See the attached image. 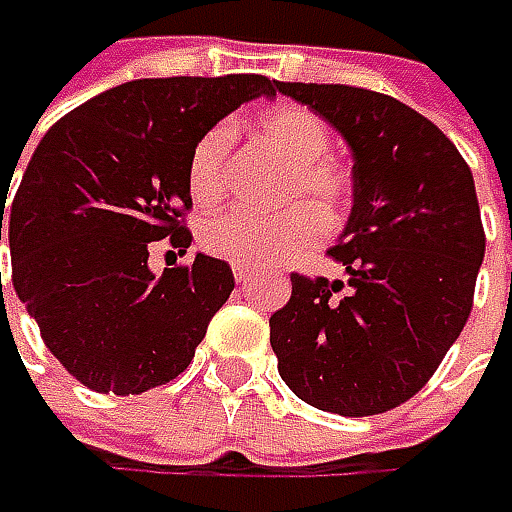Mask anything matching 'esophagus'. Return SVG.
Masks as SVG:
<instances>
[{
  "label": "esophagus",
  "instance_id": "34e87169",
  "mask_svg": "<svg viewBox=\"0 0 512 512\" xmlns=\"http://www.w3.org/2000/svg\"><path fill=\"white\" fill-rule=\"evenodd\" d=\"M233 279H236L239 285H247V282H253V273H250L247 267H233Z\"/></svg>",
  "mask_w": 512,
  "mask_h": 512
}]
</instances>
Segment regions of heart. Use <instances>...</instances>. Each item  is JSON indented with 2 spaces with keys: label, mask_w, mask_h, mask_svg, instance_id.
Listing matches in <instances>:
<instances>
[{
  "label": "heart",
  "mask_w": 512,
  "mask_h": 512,
  "mask_svg": "<svg viewBox=\"0 0 512 512\" xmlns=\"http://www.w3.org/2000/svg\"><path fill=\"white\" fill-rule=\"evenodd\" d=\"M256 130L265 145L285 165H290L279 185V202L290 205L273 216L250 210H227L202 227L207 253L236 267L276 265L287 256L305 250L322 225L342 219L350 179L342 165L327 159L330 133L325 122L302 105H276L256 119ZM227 145L225 125L205 130L190 150L187 190L196 205H216L227 193Z\"/></svg>",
  "instance_id": "1"
}]
</instances>
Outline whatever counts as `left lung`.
<instances>
[{"label":"left lung","mask_w":512,"mask_h":512,"mask_svg":"<svg viewBox=\"0 0 512 512\" xmlns=\"http://www.w3.org/2000/svg\"><path fill=\"white\" fill-rule=\"evenodd\" d=\"M353 153V207L330 256L347 279L290 276L270 316L279 376L339 416H376L422 390L459 339L484 259L473 173L456 145L393 96L279 82Z\"/></svg>","instance_id":"1"}]
</instances>
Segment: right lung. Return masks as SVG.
I'll use <instances>...</instances> for the list:
<instances>
[{"label": "right lung", "instance_id": "obj_1", "mask_svg": "<svg viewBox=\"0 0 512 512\" xmlns=\"http://www.w3.org/2000/svg\"><path fill=\"white\" fill-rule=\"evenodd\" d=\"M279 82L259 73L136 79L70 110L42 136L13 196V290L48 350L96 393L176 379L233 290L222 259L148 267L150 242L190 247L182 213L199 136ZM5 196V193H2Z\"/></svg>", "mask_w": 512, "mask_h": 512}]
</instances>
